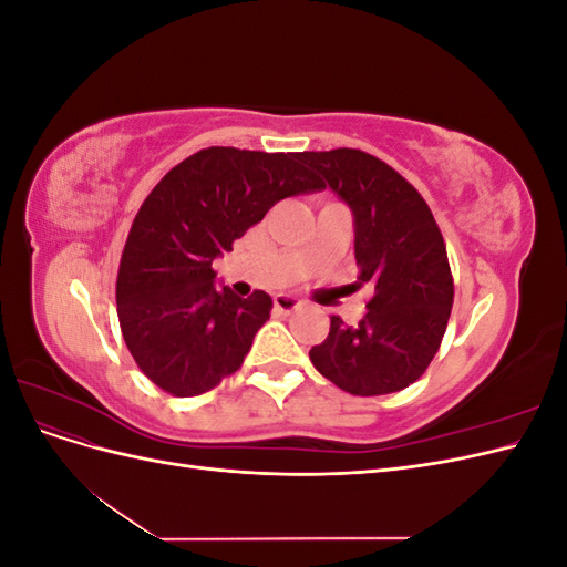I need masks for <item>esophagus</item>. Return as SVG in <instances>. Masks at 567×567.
I'll use <instances>...</instances> for the list:
<instances>
[{
	"label": "esophagus",
	"mask_w": 567,
	"mask_h": 567,
	"mask_svg": "<svg viewBox=\"0 0 567 567\" xmlns=\"http://www.w3.org/2000/svg\"><path fill=\"white\" fill-rule=\"evenodd\" d=\"M274 307H277L279 312H293L300 307V300L288 296V293H279V296H274Z\"/></svg>",
	"instance_id": "1"
}]
</instances>
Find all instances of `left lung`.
<instances>
[{
  "label": "left lung",
  "mask_w": 567,
  "mask_h": 567,
  "mask_svg": "<svg viewBox=\"0 0 567 567\" xmlns=\"http://www.w3.org/2000/svg\"><path fill=\"white\" fill-rule=\"evenodd\" d=\"M302 163L352 210L357 288L371 290L357 326L331 317L312 364L359 398L404 390L433 362L454 302L435 217L414 186L364 151H305Z\"/></svg>",
  "instance_id": "left-lung-1"
}]
</instances>
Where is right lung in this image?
Instances as JSON below:
<instances>
[{
	"label": "right lung",
	"instance_id": "add662e5",
	"mask_svg": "<svg viewBox=\"0 0 567 567\" xmlns=\"http://www.w3.org/2000/svg\"><path fill=\"white\" fill-rule=\"evenodd\" d=\"M321 188L302 153L231 146L203 148L156 184L132 221L115 286L127 350L153 383L194 398L244 364L271 298L217 286L213 260L274 203Z\"/></svg>",
	"mask_w": 567,
	"mask_h": 567
}]
</instances>
